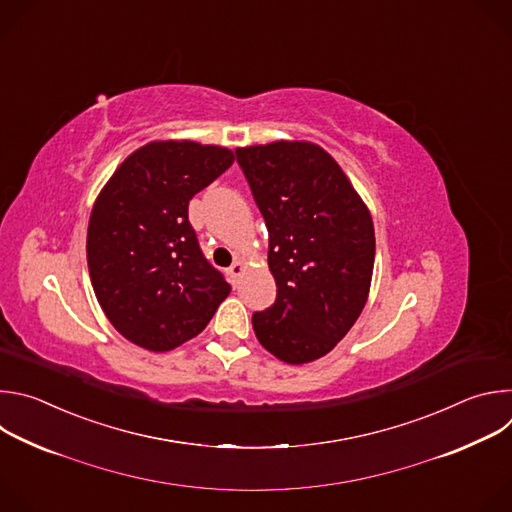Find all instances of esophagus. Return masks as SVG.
Masks as SVG:
<instances>
[{"mask_svg": "<svg viewBox=\"0 0 512 512\" xmlns=\"http://www.w3.org/2000/svg\"><path fill=\"white\" fill-rule=\"evenodd\" d=\"M243 271H245V263L241 261V259H237L231 267H229V275H231V281L233 283H237L239 281V277L243 275Z\"/></svg>", "mask_w": 512, "mask_h": 512, "instance_id": "obj_1", "label": "esophagus"}]
</instances>
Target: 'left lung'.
<instances>
[{"instance_id": "8db88e82", "label": "left lung", "mask_w": 512, "mask_h": 512, "mask_svg": "<svg viewBox=\"0 0 512 512\" xmlns=\"http://www.w3.org/2000/svg\"><path fill=\"white\" fill-rule=\"evenodd\" d=\"M237 162L265 218L277 285L275 304L253 314L255 336L287 364L312 362L346 336L367 304L371 212L316 143L249 145L237 150Z\"/></svg>"}]
</instances>
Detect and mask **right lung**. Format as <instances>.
<instances>
[{
    "instance_id": "obj_1",
    "label": "right lung",
    "mask_w": 512,
    "mask_h": 512,
    "mask_svg": "<svg viewBox=\"0 0 512 512\" xmlns=\"http://www.w3.org/2000/svg\"><path fill=\"white\" fill-rule=\"evenodd\" d=\"M235 162L221 145L150 141L95 200L87 263L95 296L129 342L166 352L200 334L231 285L202 255L188 202Z\"/></svg>"
}]
</instances>
